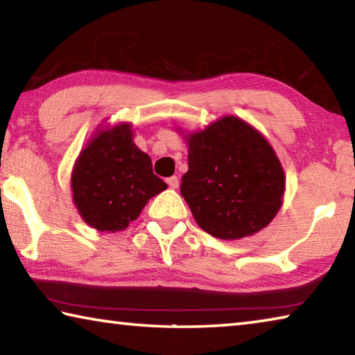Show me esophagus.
<instances>
[{"label": "esophagus", "instance_id": "obj_1", "mask_svg": "<svg viewBox=\"0 0 355 355\" xmlns=\"http://www.w3.org/2000/svg\"><path fill=\"white\" fill-rule=\"evenodd\" d=\"M166 182H167V184H169V188H172V189H177L180 186V182H178L177 177H169L166 180Z\"/></svg>", "mask_w": 355, "mask_h": 355}]
</instances>
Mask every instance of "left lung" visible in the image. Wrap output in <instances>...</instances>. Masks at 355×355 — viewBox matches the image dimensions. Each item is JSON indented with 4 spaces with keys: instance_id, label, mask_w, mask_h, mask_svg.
Wrapping results in <instances>:
<instances>
[{
    "instance_id": "left-lung-1",
    "label": "left lung",
    "mask_w": 355,
    "mask_h": 355,
    "mask_svg": "<svg viewBox=\"0 0 355 355\" xmlns=\"http://www.w3.org/2000/svg\"><path fill=\"white\" fill-rule=\"evenodd\" d=\"M183 137L188 172L180 192L202 230L233 241L271 224L284 203L286 178L260 131L224 116Z\"/></svg>"
}]
</instances>
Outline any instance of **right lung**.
<instances>
[{
    "label": "right lung",
    "instance_id": "right-lung-1",
    "mask_svg": "<svg viewBox=\"0 0 355 355\" xmlns=\"http://www.w3.org/2000/svg\"><path fill=\"white\" fill-rule=\"evenodd\" d=\"M78 213L100 232H120L137 219L147 202L167 188L152 159L133 142L131 123L100 125L71 171Z\"/></svg>",
    "mask_w": 355,
    "mask_h": 355
}]
</instances>
